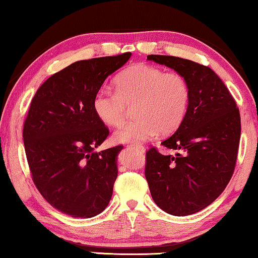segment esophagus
<instances>
[{"instance_id": "34e87169", "label": "esophagus", "mask_w": 258, "mask_h": 258, "mask_svg": "<svg viewBox=\"0 0 258 258\" xmlns=\"http://www.w3.org/2000/svg\"><path fill=\"white\" fill-rule=\"evenodd\" d=\"M130 147L135 148V149H137V150H140L141 153H144V147L143 146H140V144H130Z\"/></svg>"}]
</instances>
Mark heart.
<instances>
[{
  "label": "heart",
  "mask_w": 258,
  "mask_h": 258,
  "mask_svg": "<svg viewBox=\"0 0 258 258\" xmlns=\"http://www.w3.org/2000/svg\"><path fill=\"white\" fill-rule=\"evenodd\" d=\"M114 86L115 91L101 89L95 94L93 109L98 119L108 126L121 125L129 107L137 116L116 130V142L140 143L157 132L171 134L185 117L190 90L181 74L137 63L119 73Z\"/></svg>",
  "instance_id": "obj_1"
}]
</instances>
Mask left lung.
Returning a JSON list of instances; mask_svg holds the SVG:
<instances>
[{"label": "left lung", "mask_w": 258, "mask_h": 258, "mask_svg": "<svg viewBox=\"0 0 258 258\" xmlns=\"http://www.w3.org/2000/svg\"><path fill=\"white\" fill-rule=\"evenodd\" d=\"M184 77L190 90L185 117L161 144L181 153H146L144 174L155 203L165 213L186 216L204 209L223 192L234 174L241 139L236 102L209 67L190 59L148 55Z\"/></svg>", "instance_id": "1"}]
</instances>
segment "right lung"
<instances>
[{"instance_id": "add662e5", "label": "right lung", "mask_w": 258, "mask_h": 258, "mask_svg": "<svg viewBox=\"0 0 258 258\" xmlns=\"http://www.w3.org/2000/svg\"><path fill=\"white\" fill-rule=\"evenodd\" d=\"M130 56L77 61L49 77L31 100L23 125L31 177L51 207L72 217L96 216L111 199L123 146L94 151L109 129L94 112L93 98Z\"/></svg>"}]
</instances>
